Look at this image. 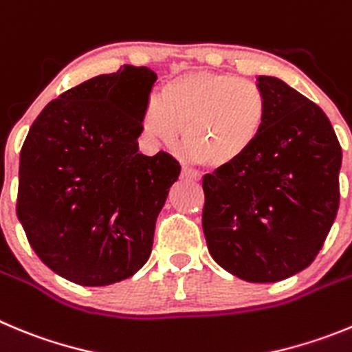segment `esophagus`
<instances>
[{
  "label": "esophagus",
  "mask_w": 352,
  "mask_h": 352,
  "mask_svg": "<svg viewBox=\"0 0 352 352\" xmlns=\"http://www.w3.org/2000/svg\"><path fill=\"white\" fill-rule=\"evenodd\" d=\"M182 178L188 179V182H199L201 179V173H197L195 169H190V167H183Z\"/></svg>",
  "instance_id": "esophagus-1"
}]
</instances>
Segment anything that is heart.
Instances as JSON below:
<instances>
[{"mask_svg": "<svg viewBox=\"0 0 352 352\" xmlns=\"http://www.w3.org/2000/svg\"><path fill=\"white\" fill-rule=\"evenodd\" d=\"M269 120V101L260 85L225 73L193 71L162 87L143 124L148 134L174 144L183 131L190 159L225 169L256 146Z\"/></svg>", "mask_w": 352, "mask_h": 352, "instance_id": "1", "label": "heart"}]
</instances>
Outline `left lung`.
Wrapping results in <instances>:
<instances>
[{
  "label": "left lung",
  "instance_id": "left-lung-1",
  "mask_svg": "<svg viewBox=\"0 0 352 352\" xmlns=\"http://www.w3.org/2000/svg\"><path fill=\"white\" fill-rule=\"evenodd\" d=\"M256 83L269 120L241 162L202 178L211 256L250 283H276L314 262L340 202L342 148L324 111L274 76Z\"/></svg>",
  "mask_w": 352,
  "mask_h": 352
}]
</instances>
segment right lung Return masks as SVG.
I'll list each match as a JSON object with an SVG mask.
<instances>
[{
  "label": "right lung",
  "instance_id": "add662e5",
  "mask_svg": "<svg viewBox=\"0 0 352 352\" xmlns=\"http://www.w3.org/2000/svg\"><path fill=\"white\" fill-rule=\"evenodd\" d=\"M157 75L122 66L48 102L19 164L17 216L41 262L82 286L134 276L150 258L157 216L182 166L140 153Z\"/></svg>",
  "mask_w": 352,
  "mask_h": 352
}]
</instances>
